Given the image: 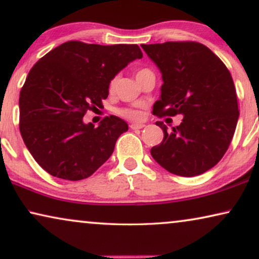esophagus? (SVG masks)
I'll use <instances>...</instances> for the list:
<instances>
[{
	"label": "esophagus",
	"instance_id": "1",
	"mask_svg": "<svg viewBox=\"0 0 259 259\" xmlns=\"http://www.w3.org/2000/svg\"><path fill=\"white\" fill-rule=\"evenodd\" d=\"M130 127L132 130H141V128H144L145 125H143V123H131Z\"/></svg>",
	"mask_w": 259,
	"mask_h": 259
}]
</instances>
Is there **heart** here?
Returning <instances> with one entry per match:
<instances>
[{"mask_svg": "<svg viewBox=\"0 0 259 259\" xmlns=\"http://www.w3.org/2000/svg\"><path fill=\"white\" fill-rule=\"evenodd\" d=\"M115 88V80H112L111 83H109V91H113ZM120 115L125 116L127 119H140L141 114L138 111H134V109H121L119 112Z\"/></svg>", "mask_w": 259, "mask_h": 259, "instance_id": "1", "label": "heart"}]
</instances>
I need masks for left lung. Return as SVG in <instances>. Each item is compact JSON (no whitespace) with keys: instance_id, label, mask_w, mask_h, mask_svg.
Masks as SVG:
<instances>
[{"instance_id":"1","label":"left lung","mask_w":259,"mask_h":259,"mask_svg":"<svg viewBox=\"0 0 259 259\" xmlns=\"http://www.w3.org/2000/svg\"><path fill=\"white\" fill-rule=\"evenodd\" d=\"M161 73L158 116L183 115L151 155L173 175L194 177L213 167L228 151L239 118L236 88L222 60L198 42L141 45Z\"/></svg>"}]
</instances>
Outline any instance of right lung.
Instances as JSON below:
<instances>
[{"instance_id":"obj_1","label":"right lung","mask_w":259,"mask_h":259,"mask_svg":"<svg viewBox=\"0 0 259 259\" xmlns=\"http://www.w3.org/2000/svg\"><path fill=\"white\" fill-rule=\"evenodd\" d=\"M143 58L137 45L68 41L35 63L20 93V132L28 151L49 175L81 180L111 157L128 125L118 116L94 127L88 109L101 107L116 74Z\"/></svg>"}]
</instances>
